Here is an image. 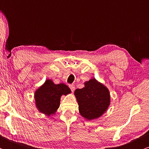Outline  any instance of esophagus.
Wrapping results in <instances>:
<instances>
[{"mask_svg": "<svg viewBox=\"0 0 149 149\" xmlns=\"http://www.w3.org/2000/svg\"><path fill=\"white\" fill-rule=\"evenodd\" d=\"M69 88H70V89H71V91H72V92H73L75 90V85L73 84L69 85Z\"/></svg>", "mask_w": 149, "mask_h": 149, "instance_id": "34e87169", "label": "esophagus"}]
</instances>
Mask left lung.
Wrapping results in <instances>:
<instances>
[{
	"instance_id": "left-lung-1",
	"label": "left lung",
	"mask_w": 149,
	"mask_h": 149,
	"mask_svg": "<svg viewBox=\"0 0 149 149\" xmlns=\"http://www.w3.org/2000/svg\"><path fill=\"white\" fill-rule=\"evenodd\" d=\"M84 84V88L76 89L74 92L80 115L88 120L98 118L110 105V93L107 87L94 78Z\"/></svg>"
}]
</instances>
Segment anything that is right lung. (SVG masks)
Segmentation results:
<instances>
[{
  "label": "right lung",
  "instance_id": "obj_1",
  "mask_svg": "<svg viewBox=\"0 0 149 149\" xmlns=\"http://www.w3.org/2000/svg\"><path fill=\"white\" fill-rule=\"evenodd\" d=\"M71 92L66 85L64 83L56 85L52 80L47 79L35 92L36 106L39 111L49 116L55 113L59 107L61 97Z\"/></svg>",
  "mask_w": 149,
  "mask_h": 149
}]
</instances>
